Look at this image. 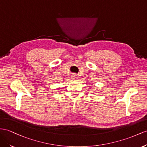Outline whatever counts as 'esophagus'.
I'll return each mask as SVG.
<instances>
[{"label": "esophagus", "mask_w": 147, "mask_h": 147, "mask_svg": "<svg viewBox=\"0 0 147 147\" xmlns=\"http://www.w3.org/2000/svg\"><path fill=\"white\" fill-rule=\"evenodd\" d=\"M72 78H73V79H74V80H76V78H77V77H76V74H73Z\"/></svg>", "instance_id": "34e87169"}]
</instances>
